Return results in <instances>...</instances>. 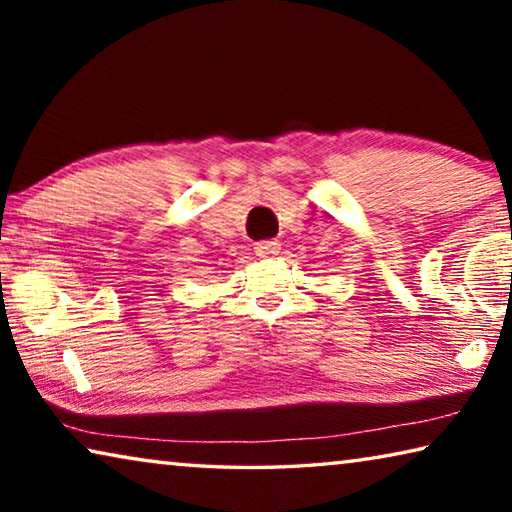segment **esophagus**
<instances>
[{
  "label": "esophagus",
  "mask_w": 512,
  "mask_h": 512,
  "mask_svg": "<svg viewBox=\"0 0 512 512\" xmlns=\"http://www.w3.org/2000/svg\"><path fill=\"white\" fill-rule=\"evenodd\" d=\"M280 241L277 239H268V241H257L255 244V253L257 257H275L280 253Z\"/></svg>",
  "instance_id": "esophagus-1"
}]
</instances>
